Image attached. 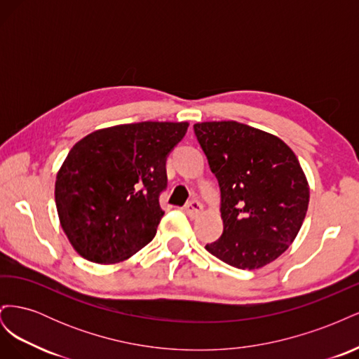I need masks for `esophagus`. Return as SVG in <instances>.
Returning <instances> with one entry per match:
<instances>
[{
    "label": "esophagus",
    "instance_id": "esophagus-1",
    "mask_svg": "<svg viewBox=\"0 0 359 359\" xmlns=\"http://www.w3.org/2000/svg\"><path fill=\"white\" fill-rule=\"evenodd\" d=\"M186 212H187V215H190V217H196V215H199L201 212H202V210H203V205L199 202V201H191V202H189L187 205H186Z\"/></svg>",
    "mask_w": 359,
    "mask_h": 359
}]
</instances>
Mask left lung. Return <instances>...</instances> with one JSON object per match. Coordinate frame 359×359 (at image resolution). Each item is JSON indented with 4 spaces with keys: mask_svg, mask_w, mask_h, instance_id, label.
I'll list each match as a JSON object with an SVG mask.
<instances>
[{
    "mask_svg": "<svg viewBox=\"0 0 359 359\" xmlns=\"http://www.w3.org/2000/svg\"><path fill=\"white\" fill-rule=\"evenodd\" d=\"M193 128L222 191L223 233L205 248L238 269L271 264L295 240L309 208L297 156L280 137L236 121Z\"/></svg>",
    "mask_w": 359,
    "mask_h": 359,
    "instance_id": "8db88e82",
    "label": "left lung"
}]
</instances>
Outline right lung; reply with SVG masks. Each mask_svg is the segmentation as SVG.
<instances>
[{"label": "right lung", "instance_id": "right-lung-1", "mask_svg": "<svg viewBox=\"0 0 359 359\" xmlns=\"http://www.w3.org/2000/svg\"><path fill=\"white\" fill-rule=\"evenodd\" d=\"M189 123L144 121L95 130L57 173L55 203L70 244L95 264L132 257L156 236L166 158Z\"/></svg>", "mask_w": 359, "mask_h": 359}]
</instances>
